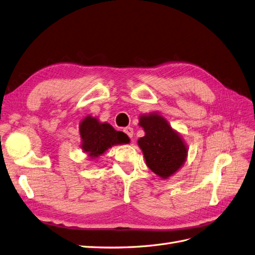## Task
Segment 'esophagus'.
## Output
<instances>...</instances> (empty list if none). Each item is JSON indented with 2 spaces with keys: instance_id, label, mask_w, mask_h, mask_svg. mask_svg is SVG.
Returning a JSON list of instances; mask_svg holds the SVG:
<instances>
[{
  "instance_id": "esophagus-1",
  "label": "esophagus",
  "mask_w": 255,
  "mask_h": 255,
  "mask_svg": "<svg viewBox=\"0 0 255 255\" xmlns=\"http://www.w3.org/2000/svg\"><path fill=\"white\" fill-rule=\"evenodd\" d=\"M124 131H125V133H126L130 139L133 138V135H134V129H133V128L128 127V128H126L124 129Z\"/></svg>"
}]
</instances>
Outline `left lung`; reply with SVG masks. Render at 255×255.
Wrapping results in <instances>:
<instances>
[{
    "label": "left lung",
    "mask_w": 255,
    "mask_h": 255,
    "mask_svg": "<svg viewBox=\"0 0 255 255\" xmlns=\"http://www.w3.org/2000/svg\"><path fill=\"white\" fill-rule=\"evenodd\" d=\"M144 136L138 139L146 165L157 176L168 179L176 173L188 157V145L160 114L151 113L139 117Z\"/></svg>",
    "instance_id": "left-lung-1"
}]
</instances>
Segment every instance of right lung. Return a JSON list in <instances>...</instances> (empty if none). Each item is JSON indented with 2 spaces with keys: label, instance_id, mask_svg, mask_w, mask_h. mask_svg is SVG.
I'll use <instances>...</instances> for the list:
<instances>
[{
  "label": "right lung",
  "instance_id": "obj_1",
  "mask_svg": "<svg viewBox=\"0 0 255 255\" xmlns=\"http://www.w3.org/2000/svg\"><path fill=\"white\" fill-rule=\"evenodd\" d=\"M81 138L80 147L92 159L103 155L110 147L129 142V138L124 131L114 128L108 122H100L91 115L84 117L79 125Z\"/></svg>",
  "mask_w": 255,
  "mask_h": 255
}]
</instances>
